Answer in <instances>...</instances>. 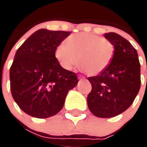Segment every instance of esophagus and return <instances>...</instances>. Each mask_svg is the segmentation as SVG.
<instances>
[{"mask_svg": "<svg viewBox=\"0 0 147 147\" xmlns=\"http://www.w3.org/2000/svg\"><path fill=\"white\" fill-rule=\"evenodd\" d=\"M78 79H79L80 81L81 80H84V79H85V78L82 76H78Z\"/></svg>", "mask_w": 147, "mask_h": 147, "instance_id": "obj_1", "label": "esophagus"}]
</instances>
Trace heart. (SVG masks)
<instances>
[{
  "label": "heart",
  "mask_w": 147,
  "mask_h": 147,
  "mask_svg": "<svg viewBox=\"0 0 147 147\" xmlns=\"http://www.w3.org/2000/svg\"><path fill=\"white\" fill-rule=\"evenodd\" d=\"M114 53V46L109 40L93 33H80L67 38L66 45L58 46L55 57L67 71L76 66L79 58L81 70L95 76L109 66Z\"/></svg>",
  "instance_id": "heart-1"
}]
</instances>
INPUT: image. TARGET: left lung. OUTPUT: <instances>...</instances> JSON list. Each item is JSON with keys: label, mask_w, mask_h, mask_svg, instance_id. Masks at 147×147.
I'll list each match as a JSON object with an SVG mask.
<instances>
[{"label": "left lung", "mask_w": 147, "mask_h": 147, "mask_svg": "<svg viewBox=\"0 0 147 147\" xmlns=\"http://www.w3.org/2000/svg\"><path fill=\"white\" fill-rule=\"evenodd\" d=\"M114 48L109 66L100 75L89 77L92 91L88 106L94 116L109 118L125 111L140 88V64L135 48L116 33H105Z\"/></svg>", "instance_id": "obj_1"}]
</instances>
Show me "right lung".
<instances>
[{
	"mask_svg": "<svg viewBox=\"0 0 147 147\" xmlns=\"http://www.w3.org/2000/svg\"><path fill=\"white\" fill-rule=\"evenodd\" d=\"M70 34L40 29L16 52L10 69L11 94L20 108L33 117L59 113L69 91L78 84L76 74L63 69L55 57V49Z\"/></svg>",
	"mask_w": 147,
	"mask_h": 147,
	"instance_id": "right-lung-1",
	"label": "right lung"
}]
</instances>
